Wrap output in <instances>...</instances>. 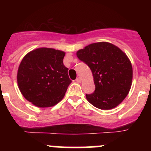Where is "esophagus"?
<instances>
[{
	"instance_id": "1",
	"label": "esophagus",
	"mask_w": 151,
	"mask_h": 151,
	"mask_svg": "<svg viewBox=\"0 0 151 151\" xmlns=\"http://www.w3.org/2000/svg\"><path fill=\"white\" fill-rule=\"evenodd\" d=\"M75 81L77 82V83H81V79H80V77H78V78L76 79Z\"/></svg>"
}]
</instances>
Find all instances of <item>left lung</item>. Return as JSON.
Segmentation results:
<instances>
[{"label": "left lung", "mask_w": 151, "mask_h": 151, "mask_svg": "<svg viewBox=\"0 0 151 151\" xmlns=\"http://www.w3.org/2000/svg\"><path fill=\"white\" fill-rule=\"evenodd\" d=\"M77 56L88 65L93 76L95 91L86 94L96 108L110 109L121 104L132 85V63L118 47L108 42L91 44L77 51Z\"/></svg>", "instance_id": "8db88e82"}]
</instances>
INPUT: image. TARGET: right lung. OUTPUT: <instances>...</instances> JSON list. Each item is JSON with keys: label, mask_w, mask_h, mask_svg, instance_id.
Segmentation results:
<instances>
[{"label": "right lung", "mask_w": 151, "mask_h": 151, "mask_svg": "<svg viewBox=\"0 0 151 151\" xmlns=\"http://www.w3.org/2000/svg\"><path fill=\"white\" fill-rule=\"evenodd\" d=\"M65 52L39 48L28 53L17 71V83L23 96L35 106H54L64 96L71 83L63 65Z\"/></svg>", "instance_id": "add662e5"}]
</instances>
